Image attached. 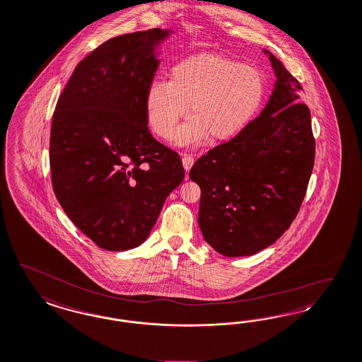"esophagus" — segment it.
I'll return each instance as SVG.
<instances>
[{
  "label": "esophagus",
  "mask_w": 362,
  "mask_h": 362,
  "mask_svg": "<svg viewBox=\"0 0 362 362\" xmlns=\"http://www.w3.org/2000/svg\"><path fill=\"white\" fill-rule=\"evenodd\" d=\"M194 158L191 156V155H185L183 156V159H182V163H183V167H185V170L186 171H189V168L194 165Z\"/></svg>",
  "instance_id": "obj_1"
}]
</instances>
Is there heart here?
<instances>
[{
  "mask_svg": "<svg viewBox=\"0 0 362 362\" xmlns=\"http://www.w3.org/2000/svg\"><path fill=\"white\" fill-rule=\"evenodd\" d=\"M266 95L263 75L219 53H199L176 64L170 83L153 81L146 93V116L151 129L164 140L192 146L211 135L225 141L240 134L259 112Z\"/></svg>",
  "mask_w": 362,
  "mask_h": 362,
  "instance_id": "heart-1",
  "label": "heart"
}]
</instances>
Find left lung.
<instances>
[{"mask_svg":"<svg viewBox=\"0 0 362 362\" xmlns=\"http://www.w3.org/2000/svg\"><path fill=\"white\" fill-rule=\"evenodd\" d=\"M274 89L261 115L240 134L199 158L189 179L200 187L204 240L225 257L273 245L297 216L312 175L315 143L298 81L269 50Z\"/></svg>","mask_w":362,"mask_h":362,"instance_id":"left-lung-1","label":"left lung"}]
</instances>
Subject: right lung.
<instances>
[{"mask_svg": "<svg viewBox=\"0 0 362 362\" xmlns=\"http://www.w3.org/2000/svg\"><path fill=\"white\" fill-rule=\"evenodd\" d=\"M173 29L105 41L77 64L50 129L52 183L74 225L99 247L140 246L167 197L185 179L182 160L156 141L146 93Z\"/></svg>", "mask_w": 362, "mask_h": 362, "instance_id": "right-lung-1", "label": "right lung"}]
</instances>
